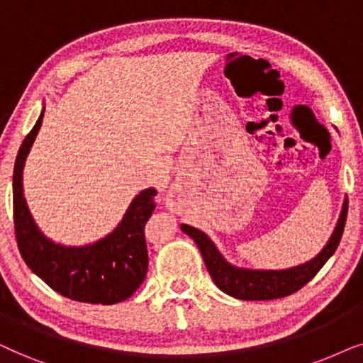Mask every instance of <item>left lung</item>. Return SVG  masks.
<instances>
[{
	"instance_id": "8db88e82",
	"label": "left lung",
	"mask_w": 363,
	"mask_h": 363,
	"mask_svg": "<svg viewBox=\"0 0 363 363\" xmlns=\"http://www.w3.org/2000/svg\"><path fill=\"white\" fill-rule=\"evenodd\" d=\"M347 211H349V201L345 199L333 234L328 239L325 247L315 257L306 264L297 265V267L284 270H252L235 267L222 257L214 242L207 238L204 232L187 224H182L181 229L194 239L212 280L222 292H225L230 297L240 298V301H272V298L291 296L315 277V274L339 247L342 234H344Z\"/></svg>"
}]
</instances>
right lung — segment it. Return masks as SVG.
<instances>
[{
	"mask_svg": "<svg viewBox=\"0 0 363 363\" xmlns=\"http://www.w3.org/2000/svg\"><path fill=\"white\" fill-rule=\"evenodd\" d=\"M45 109L19 147L13 172V217L18 249L28 267L52 291L86 303L123 302L138 291L147 274L144 225L151 217L156 189L134 197L118 227L93 244L67 247L52 242L38 229L23 194V167L40 131Z\"/></svg>",
	"mask_w": 363,
	"mask_h": 363,
	"instance_id": "add662e5",
	"label": "right lung"
}]
</instances>
